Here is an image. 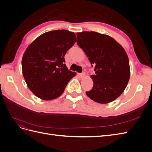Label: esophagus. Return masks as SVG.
<instances>
[{"instance_id": "esophagus-1", "label": "esophagus", "mask_w": 152, "mask_h": 152, "mask_svg": "<svg viewBox=\"0 0 152 152\" xmlns=\"http://www.w3.org/2000/svg\"><path fill=\"white\" fill-rule=\"evenodd\" d=\"M84 76H85V73H84V72L82 73H80V74H79V77H80V78H83Z\"/></svg>"}]
</instances>
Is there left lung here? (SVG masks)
<instances>
[{
  "label": "left lung",
  "mask_w": 152,
  "mask_h": 152,
  "mask_svg": "<svg viewBox=\"0 0 152 152\" xmlns=\"http://www.w3.org/2000/svg\"><path fill=\"white\" fill-rule=\"evenodd\" d=\"M77 44L94 66L93 87L86 92L94 102L106 104L120 96L130 78L129 61L126 50L111 37L95 31L77 34Z\"/></svg>",
  "instance_id": "8db88e82"
}]
</instances>
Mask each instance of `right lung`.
<instances>
[{
  "mask_svg": "<svg viewBox=\"0 0 152 152\" xmlns=\"http://www.w3.org/2000/svg\"><path fill=\"white\" fill-rule=\"evenodd\" d=\"M76 41L73 32L58 30L40 35L27 48L21 61L23 75L37 97L43 100L58 98L75 76L64 64V56Z\"/></svg>",
  "mask_w": 152,
  "mask_h": 152,
  "instance_id": "obj_1",
  "label": "right lung"
}]
</instances>
